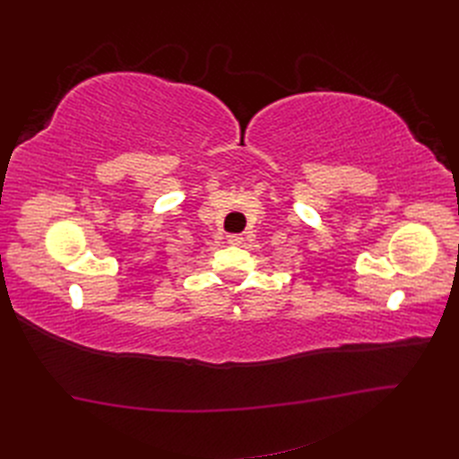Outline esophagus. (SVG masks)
Returning a JSON list of instances; mask_svg holds the SVG:
<instances>
[{"label":"esophagus","instance_id":"esophagus-1","mask_svg":"<svg viewBox=\"0 0 459 459\" xmlns=\"http://www.w3.org/2000/svg\"><path fill=\"white\" fill-rule=\"evenodd\" d=\"M228 243L230 245H241L243 238H241V235H228Z\"/></svg>","mask_w":459,"mask_h":459}]
</instances>
